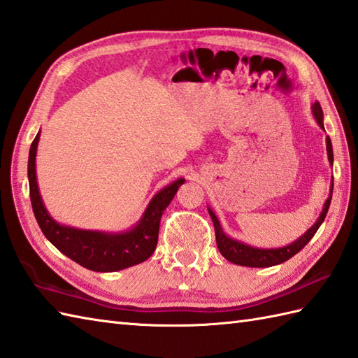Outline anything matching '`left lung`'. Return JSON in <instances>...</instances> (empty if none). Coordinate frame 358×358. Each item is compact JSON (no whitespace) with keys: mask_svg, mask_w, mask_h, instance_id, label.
<instances>
[{"mask_svg":"<svg viewBox=\"0 0 358 358\" xmlns=\"http://www.w3.org/2000/svg\"><path fill=\"white\" fill-rule=\"evenodd\" d=\"M313 113H314L318 126L324 129V126H323V110H322V106L318 101H315L314 106H313ZM326 150H328L329 163L332 164L334 154H332V143H331L329 136L326 138ZM332 187H334V181H331V194L328 196V200H326L324 208L322 210L320 217L317 218L315 224L313 227H309V229L305 234H303L300 238H296L294 243H291V245L283 246V248H277V249L254 248V246L245 245V243H241L238 240H234L231 237H227V235L223 232L222 226H220L218 218L215 217L214 212H212V209L208 208L209 215L212 218V222H214V227H215V240H217L218 250L222 252V255L226 258V260H229L234 264L248 266V268H269V266L285 263L286 260H289V258H292L295 254H299L300 250L308 245L309 240L314 237L315 232L318 231V227H320V224L323 223V220H324L326 214H328V209H329V204H331Z\"/></svg>","mask_w":358,"mask_h":358,"instance_id":"1","label":"left lung"}]
</instances>
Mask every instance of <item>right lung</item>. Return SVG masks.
I'll return each mask as SVG.
<instances>
[{
  "label": "right lung",
  "instance_id": "obj_1",
  "mask_svg": "<svg viewBox=\"0 0 358 358\" xmlns=\"http://www.w3.org/2000/svg\"><path fill=\"white\" fill-rule=\"evenodd\" d=\"M38 141H40V132L36 134L29 150L27 177L32 209L44 237L71 260L95 272H115L148 260L157 248L159 220L173 195L177 194L178 187L185 183V178H178L162 189L150 200L141 220L131 231L109 234L77 229V227L57 223L44 208L40 191H38L35 172Z\"/></svg>",
  "mask_w": 358,
  "mask_h": 358
}]
</instances>
